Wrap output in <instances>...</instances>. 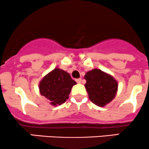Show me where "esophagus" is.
I'll return each instance as SVG.
<instances>
[{"instance_id":"esophagus-1","label":"esophagus","mask_w":149,"mask_h":149,"mask_svg":"<svg viewBox=\"0 0 149 149\" xmlns=\"http://www.w3.org/2000/svg\"><path fill=\"white\" fill-rule=\"evenodd\" d=\"M81 81H82L81 78H78V79H76V82L78 83H81Z\"/></svg>"}]
</instances>
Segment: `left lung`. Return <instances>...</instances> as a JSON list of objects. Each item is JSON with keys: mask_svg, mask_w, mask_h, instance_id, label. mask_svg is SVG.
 <instances>
[{"mask_svg": "<svg viewBox=\"0 0 149 149\" xmlns=\"http://www.w3.org/2000/svg\"><path fill=\"white\" fill-rule=\"evenodd\" d=\"M85 87L92 103L103 107L115 98L118 90V83L111 75L95 69L85 76Z\"/></svg>", "mask_w": 149, "mask_h": 149, "instance_id": "1", "label": "left lung"}]
</instances>
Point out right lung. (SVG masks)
Instances as JSON below:
<instances>
[{"label":"right lung","mask_w":149,"mask_h":149,"mask_svg":"<svg viewBox=\"0 0 149 149\" xmlns=\"http://www.w3.org/2000/svg\"><path fill=\"white\" fill-rule=\"evenodd\" d=\"M76 82L69 73L56 68L47 74L39 83L40 95L49 100L53 106L61 105L69 99L71 88Z\"/></svg>","instance_id":"add662e5"}]
</instances>
